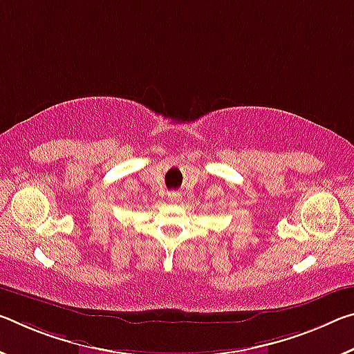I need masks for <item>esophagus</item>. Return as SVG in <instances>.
<instances>
[{"label":"esophagus","mask_w":354,"mask_h":354,"mask_svg":"<svg viewBox=\"0 0 354 354\" xmlns=\"http://www.w3.org/2000/svg\"><path fill=\"white\" fill-rule=\"evenodd\" d=\"M168 198H170V201L171 203H179V201H181V194H176V192H173V194H170L168 195Z\"/></svg>","instance_id":"esophagus-1"}]
</instances>
